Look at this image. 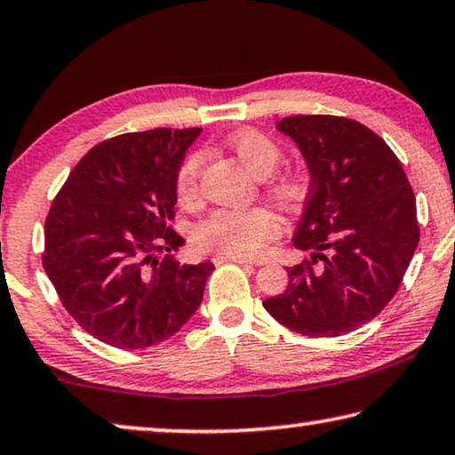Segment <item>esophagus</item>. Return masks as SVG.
Listing matches in <instances>:
<instances>
[{"label":"esophagus","instance_id":"esophagus-1","mask_svg":"<svg viewBox=\"0 0 455 455\" xmlns=\"http://www.w3.org/2000/svg\"><path fill=\"white\" fill-rule=\"evenodd\" d=\"M225 261H233V263H241V265H261V261H255V259H244V257H236V255H216L214 263L220 265Z\"/></svg>","mask_w":455,"mask_h":455}]
</instances>
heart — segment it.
Instances as JSON below:
<instances>
[{"instance_id":"heart-1","label":"heart","mask_w":455,"mask_h":455,"mask_svg":"<svg viewBox=\"0 0 455 455\" xmlns=\"http://www.w3.org/2000/svg\"><path fill=\"white\" fill-rule=\"evenodd\" d=\"M227 148L233 151L244 168L259 180L267 178V192L285 211H293L304 202L307 194V176L301 170H285L270 176L277 170L283 157L279 143L259 129H243L227 140ZM200 151H194L182 162L176 178L178 200L192 204L200 196ZM279 233L275 214L261 206L253 208H219L198 222L196 243L202 249L219 251L220 255L255 257L263 253L267 243Z\"/></svg>"}]
</instances>
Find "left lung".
<instances>
[{"label": "left lung", "mask_w": 455, "mask_h": 455, "mask_svg": "<svg viewBox=\"0 0 455 455\" xmlns=\"http://www.w3.org/2000/svg\"><path fill=\"white\" fill-rule=\"evenodd\" d=\"M307 164L309 194L285 291L265 299L298 334L342 336L383 312L419 243L415 194L385 140L358 121L295 115L277 124Z\"/></svg>", "instance_id": "left-lung-1"}]
</instances>
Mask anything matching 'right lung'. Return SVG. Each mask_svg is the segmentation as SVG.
<instances>
[{
    "mask_svg": "<svg viewBox=\"0 0 455 455\" xmlns=\"http://www.w3.org/2000/svg\"><path fill=\"white\" fill-rule=\"evenodd\" d=\"M200 132L160 127L99 143L48 212L46 275L78 326L115 348H149L174 336L214 271L211 261L157 257L184 244L170 220L178 170Z\"/></svg>",
    "mask_w": 455,
    "mask_h": 455,
    "instance_id": "obj_1",
    "label": "right lung"
}]
</instances>
